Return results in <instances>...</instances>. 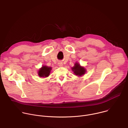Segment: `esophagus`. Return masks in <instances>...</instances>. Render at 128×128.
<instances>
[{
  "label": "esophagus",
  "mask_w": 128,
  "mask_h": 128,
  "mask_svg": "<svg viewBox=\"0 0 128 128\" xmlns=\"http://www.w3.org/2000/svg\"><path fill=\"white\" fill-rule=\"evenodd\" d=\"M58 66H62V62H59L58 63Z\"/></svg>",
  "instance_id": "esophagus-1"
}]
</instances>
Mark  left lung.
<instances>
[{
	"label": "left lung",
	"instance_id": "8db88e82",
	"mask_svg": "<svg viewBox=\"0 0 128 128\" xmlns=\"http://www.w3.org/2000/svg\"><path fill=\"white\" fill-rule=\"evenodd\" d=\"M72 70L74 71V72L76 75H77L78 76L83 75L86 72V70L85 68L81 66L78 63H76L74 64V66L72 68Z\"/></svg>",
	"mask_w": 128,
	"mask_h": 128
}]
</instances>
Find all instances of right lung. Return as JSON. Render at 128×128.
I'll list each match as a JSON object with an SVG mask.
<instances>
[{
  "label": "right lung",
  "mask_w": 128,
  "mask_h": 128,
  "mask_svg": "<svg viewBox=\"0 0 128 128\" xmlns=\"http://www.w3.org/2000/svg\"><path fill=\"white\" fill-rule=\"evenodd\" d=\"M52 70V68L48 67L47 66H43L38 72V75L40 77H47L50 72Z\"/></svg>",
  "instance_id": "right-lung-1"
}]
</instances>
